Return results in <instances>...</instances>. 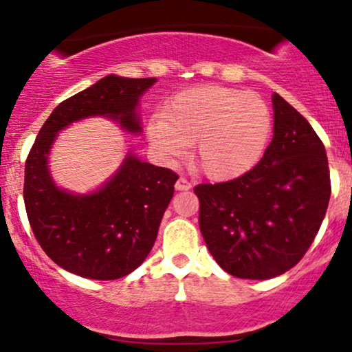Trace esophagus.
I'll return each mask as SVG.
<instances>
[{
  "label": "esophagus",
  "mask_w": 352,
  "mask_h": 352,
  "mask_svg": "<svg viewBox=\"0 0 352 352\" xmlns=\"http://www.w3.org/2000/svg\"><path fill=\"white\" fill-rule=\"evenodd\" d=\"M175 188L177 190H190V188H192V184H190L187 179H184V177H180V179L177 180Z\"/></svg>",
  "instance_id": "obj_1"
}]
</instances>
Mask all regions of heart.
<instances>
[{
  "mask_svg": "<svg viewBox=\"0 0 352 352\" xmlns=\"http://www.w3.org/2000/svg\"><path fill=\"white\" fill-rule=\"evenodd\" d=\"M273 132L270 107L256 94L204 86L180 92L148 124L164 159H179L195 142V164L208 179L230 180L260 162Z\"/></svg>",
  "mask_w": 352,
  "mask_h": 352,
  "instance_id": "b5f03b06",
  "label": "heart"
}]
</instances>
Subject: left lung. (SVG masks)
<instances>
[{"label": "left lung", "instance_id": "left-lung-1", "mask_svg": "<svg viewBox=\"0 0 352 352\" xmlns=\"http://www.w3.org/2000/svg\"><path fill=\"white\" fill-rule=\"evenodd\" d=\"M273 139L252 170L193 188L201 236L228 274L270 280L305 256L331 197L324 145L308 120L273 94Z\"/></svg>", "mask_w": 352, "mask_h": 352}]
</instances>
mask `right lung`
I'll use <instances>...</instances> for the list:
<instances>
[{"mask_svg":"<svg viewBox=\"0 0 352 352\" xmlns=\"http://www.w3.org/2000/svg\"><path fill=\"white\" fill-rule=\"evenodd\" d=\"M155 78L106 76L63 100L36 137L24 167V207L44 253L67 272L91 280H117L132 273L151 253L177 175L129 153L98 192L74 195L54 185L47 155L58 132L84 117L114 119L140 132L135 107Z\"/></svg>","mask_w":352,"mask_h":352,"instance_id":"obj_1","label":"right lung"}]
</instances>
